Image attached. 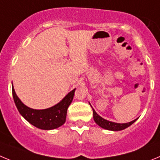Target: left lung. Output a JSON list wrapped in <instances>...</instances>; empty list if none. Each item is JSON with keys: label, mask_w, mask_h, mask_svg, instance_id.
I'll return each mask as SVG.
<instances>
[{"label": "left lung", "mask_w": 160, "mask_h": 160, "mask_svg": "<svg viewBox=\"0 0 160 160\" xmlns=\"http://www.w3.org/2000/svg\"><path fill=\"white\" fill-rule=\"evenodd\" d=\"M93 111V119H94L95 122L97 123L98 125L101 128L104 129H107V130H111V131H120L123 130V129L128 128L129 126L132 124L134 122L136 121V119H134L132 121L129 122V123H114V122H111L107 119H104L103 118H102L101 116H100L99 115L95 112L94 109L92 108Z\"/></svg>", "instance_id": "obj_1"}]
</instances>
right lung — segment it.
Masks as SVG:
<instances>
[{"label":"right lung","mask_w":160,"mask_h":160,"mask_svg":"<svg viewBox=\"0 0 160 160\" xmlns=\"http://www.w3.org/2000/svg\"><path fill=\"white\" fill-rule=\"evenodd\" d=\"M75 90L71 91L55 106L43 110H36L25 106L17 97L13 87L12 88L14 102L21 116L31 124L43 130L57 128L65 123L68 108L72 101Z\"/></svg>","instance_id":"obj_1"}]
</instances>
